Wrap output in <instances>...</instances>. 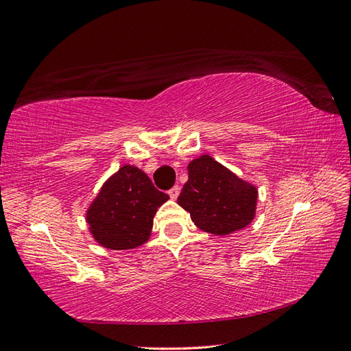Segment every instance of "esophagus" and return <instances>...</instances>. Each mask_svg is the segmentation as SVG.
Instances as JSON below:
<instances>
[{"label": "esophagus", "instance_id": "esophagus-1", "mask_svg": "<svg viewBox=\"0 0 351 351\" xmlns=\"http://www.w3.org/2000/svg\"><path fill=\"white\" fill-rule=\"evenodd\" d=\"M179 193H181V186H179V185H175L173 188L169 189V195H170V198H172V199H176Z\"/></svg>", "mask_w": 351, "mask_h": 351}]
</instances>
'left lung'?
Wrapping results in <instances>:
<instances>
[{
  "mask_svg": "<svg viewBox=\"0 0 351 351\" xmlns=\"http://www.w3.org/2000/svg\"><path fill=\"white\" fill-rule=\"evenodd\" d=\"M188 175L178 204L189 212L199 229L228 235L252 222L257 202V189L253 185L210 156L193 160Z\"/></svg>",
  "mask_w": 351,
  "mask_h": 351,
  "instance_id": "obj_1",
  "label": "left lung"
}]
</instances>
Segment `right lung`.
<instances>
[{"label":"right lung","instance_id":"1","mask_svg":"<svg viewBox=\"0 0 351 351\" xmlns=\"http://www.w3.org/2000/svg\"><path fill=\"white\" fill-rule=\"evenodd\" d=\"M169 195L158 191L143 170L123 166L99 191L86 220L97 241L113 250H129L148 239L157 208Z\"/></svg>","mask_w":351,"mask_h":351}]
</instances>
